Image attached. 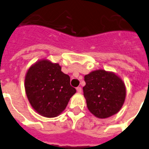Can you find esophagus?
Here are the masks:
<instances>
[{
	"instance_id": "34e87169",
	"label": "esophagus",
	"mask_w": 149,
	"mask_h": 149,
	"mask_svg": "<svg viewBox=\"0 0 149 149\" xmlns=\"http://www.w3.org/2000/svg\"><path fill=\"white\" fill-rule=\"evenodd\" d=\"M76 91H77V92L78 93H82V88L81 87L76 88Z\"/></svg>"
}]
</instances>
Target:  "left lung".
<instances>
[{
	"label": "left lung",
	"mask_w": 149,
	"mask_h": 149,
	"mask_svg": "<svg viewBox=\"0 0 149 149\" xmlns=\"http://www.w3.org/2000/svg\"><path fill=\"white\" fill-rule=\"evenodd\" d=\"M84 97L88 110L99 118L113 116L122 107L126 97L123 80L112 72L97 70L85 76Z\"/></svg>",
	"instance_id": "obj_1"
}]
</instances>
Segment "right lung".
<instances>
[{"label": "right lung", "mask_w": 149, "mask_h": 149, "mask_svg": "<svg viewBox=\"0 0 149 149\" xmlns=\"http://www.w3.org/2000/svg\"><path fill=\"white\" fill-rule=\"evenodd\" d=\"M70 78L58 64L46 59L30 67L24 78L27 97L32 108L46 118L59 116L76 92L70 84Z\"/></svg>", "instance_id": "1"}]
</instances>
